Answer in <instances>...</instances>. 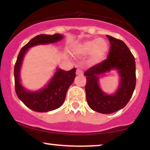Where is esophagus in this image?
Instances as JSON below:
<instances>
[{"instance_id": "1", "label": "esophagus", "mask_w": 150, "mask_h": 150, "mask_svg": "<svg viewBox=\"0 0 150 150\" xmlns=\"http://www.w3.org/2000/svg\"><path fill=\"white\" fill-rule=\"evenodd\" d=\"M76 75H80H80H83V71H82L81 69H79L78 68V69H77V70H76Z\"/></svg>"}]
</instances>
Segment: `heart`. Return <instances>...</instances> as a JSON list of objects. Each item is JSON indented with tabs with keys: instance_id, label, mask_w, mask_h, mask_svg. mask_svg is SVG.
<instances>
[{
	"instance_id": "b5f03b06",
	"label": "heart",
	"mask_w": 150,
	"mask_h": 150,
	"mask_svg": "<svg viewBox=\"0 0 150 150\" xmlns=\"http://www.w3.org/2000/svg\"><path fill=\"white\" fill-rule=\"evenodd\" d=\"M108 51L107 41L102 38L89 39L75 46L73 53L79 57L89 56L87 62L89 65H94L100 63L106 58Z\"/></svg>"
}]
</instances>
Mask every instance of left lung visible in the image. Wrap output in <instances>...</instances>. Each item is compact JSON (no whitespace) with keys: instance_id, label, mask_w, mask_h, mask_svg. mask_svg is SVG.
Listing matches in <instances>:
<instances>
[{"instance_id":"1","label":"left lung","mask_w":150,"mask_h":150,"mask_svg":"<svg viewBox=\"0 0 150 150\" xmlns=\"http://www.w3.org/2000/svg\"><path fill=\"white\" fill-rule=\"evenodd\" d=\"M109 40L108 57L99 64L89 68L84 73L87 76L86 98L89 107L101 113H111L126 106L136 85L135 61L130 49L123 41L106 35ZM116 70L120 82L113 94L104 93L99 85L101 75Z\"/></svg>"}]
</instances>
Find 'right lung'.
<instances>
[{"instance_id":"obj_1","label":"right lung","mask_w":150,"mask_h":150,"mask_svg":"<svg viewBox=\"0 0 150 150\" xmlns=\"http://www.w3.org/2000/svg\"><path fill=\"white\" fill-rule=\"evenodd\" d=\"M64 38L63 35L40 34L34 37L20 50L14 69L15 91L19 99L28 108L37 112H48L62 106L67 91L75 78L76 68L65 71L56 68L54 74L46 85L38 90L27 89L22 85L20 78L22 63L26 53L30 48L38 45L54 44Z\"/></svg>"}]
</instances>
